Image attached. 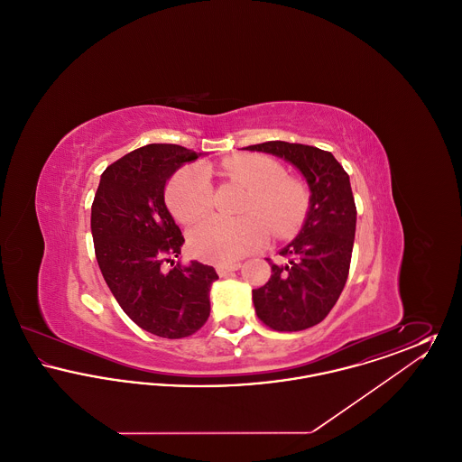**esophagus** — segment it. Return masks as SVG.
Listing matches in <instances>:
<instances>
[{"label":"esophagus","instance_id":"1","mask_svg":"<svg viewBox=\"0 0 462 462\" xmlns=\"http://www.w3.org/2000/svg\"><path fill=\"white\" fill-rule=\"evenodd\" d=\"M239 268H241V263L217 264V272H218V275H221V277H225V275H228V273H232V272H236Z\"/></svg>","mask_w":462,"mask_h":462}]
</instances>
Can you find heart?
Returning a JSON list of instances; mask_svg holds the SVG:
<instances>
[{"mask_svg": "<svg viewBox=\"0 0 462 462\" xmlns=\"http://www.w3.org/2000/svg\"><path fill=\"white\" fill-rule=\"evenodd\" d=\"M221 173L249 189L237 220L220 215L208 217L189 232L190 251L206 262L228 263L254 251L270 228L284 236L305 217V185L284 175L281 164L262 154H242L221 161ZM168 204L180 221H192L213 206L215 190L204 166L180 170L168 185Z\"/></svg>", "mask_w": 462, "mask_h": 462, "instance_id": "obj_1", "label": "heart"}]
</instances>
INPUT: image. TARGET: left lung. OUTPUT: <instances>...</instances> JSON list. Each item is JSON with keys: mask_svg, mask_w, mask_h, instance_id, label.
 Wrapping results in <instances>:
<instances>
[{"mask_svg": "<svg viewBox=\"0 0 462 462\" xmlns=\"http://www.w3.org/2000/svg\"><path fill=\"white\" fill-rule=\"evenodd\" d=\"M244 151L284 159L305 176L311 194L300 234L279 253L286 262L266 258L272 275L253 289L256 315L282 332L313 328L336 305L350 272L356 225L350 176L330 152L303 143L275 140Z\"/></svg>", "mask_w": 462, "mask_h": 462, "instance_id": "8db88e82", "label": "left lung"}]
</instances>
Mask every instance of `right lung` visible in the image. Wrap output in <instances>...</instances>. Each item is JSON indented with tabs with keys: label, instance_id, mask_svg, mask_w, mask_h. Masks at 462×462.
<instances>
[{
	"label": "right lung",
	"instance_id": "add662e5",
	"mask_svg": "<svg viewBox=\"0 0 462 462\" xmlns=\"http://www.w3.org/2000/svg\"><path fill=\"white\" fill-rule=\"evenodd\" d=\"M194 151L151 143L102 173L91 204V236L100 272L116 301L151 334L180 339L209 317L213 266L176 262L183 236L164 202L166 181Z\"/></svg>",
	"mask_w": 462,
	"mask_h": 462
}]
</instances>
